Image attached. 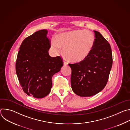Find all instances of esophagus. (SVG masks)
I'll return each mask as SVG.
<instances>
[{
	"label": "esophagus",
	"instance_id": "34e87169",
	"mask_svg": "<svg viewBox=\"0 0 130 130\" xmlns=\"http://www.w3.org/2000/svg\"><path fill=\"white\" fill-rule=\"evenodd\" d=\"M63 64L64 65H67V64H68V63L67 62H66V61H63Z\"/></svg>",
	"mask_w": 130,
	"mask_h": 130
}]
</instances>
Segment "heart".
<instances>
[{"label": "heart", "mask_w": 130, "mask_h": 130, "mask_svg": "<svg viewBox=\"0 0 130 130\" xmlns=\"http://www.w3.org/2000/svg\"><path fill=\"white\" fill-rule=\"evenodd\" d=\"M52 46L57 52L64 48V54L70 61L79 63L85 60L95 43L94 34L87 30H77L60 33L55 36Z\"/></svg>", "instance_id": "b5f03b06"}]
</instances>
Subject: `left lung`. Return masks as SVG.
<instances>
[{
    "label": "left lung",
    "instance_id": "left-lung-1",
    "mask_svg": "<svg viewBox=\"0 0 130 130\" xmlns=\"http://www.w3.org/2000/svg\"><path fill=\"white\" fill-rule=\"evenodd\" d=\"M94 31L95 43L88 57L82 62L69 64L72 89L81 97H90L100 92L107 82L112 66L109 44L100 32Z\"/></svg>",
    "mask_w": 130,
    "mask_h": 130
}]
</instances>
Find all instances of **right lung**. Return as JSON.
I'll use <instances>...</instances> for the list:
<instances>
[{
  "label": "right lung",
  "instance_id": "1",
  "mask_svg": "<svg viewBox=\"0 0 130 130\" xmlns=\"http://www.w3.org/2000/svg\"><path fill=\"white\" fill-rule=\"evenodd\" d=\"M46 29L35 32L26 38L18 52L16 72L24 91L28 96L43 98L51 91L52 77L60 71V57L49 55L50 41Z\"/></svg>",
  "mask_w": 130,
  "mask_h": 130
}]
</instances>
